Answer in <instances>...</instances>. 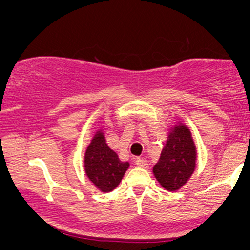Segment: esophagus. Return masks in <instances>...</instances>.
Segmentation results:
<instances>
[{
    "label": "esophagus",
    "mask_w": 250,
    "mask_h": 250,
    "mask_svg": "<svg viewBox=\"0 0 250 250\" xmlns=\"http://www.w3.org/2000/svg\"><path fill=\"white\" fill-rule=\"evenodd\" d=\"M135 163H136L137 167H140V168H145V169L148 168V163L145 159H137L136 161H135Z\"/></svg>",
    "instance_id": "1"
}]
</instances>
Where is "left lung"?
<instances>
[{
    "label": "left lung",
    "mask_w": 250,
    "mask_h": 250,
    "mask_svg": "<svg viewBox=\"0 0 250 250\" xmlns=\"http://www.w3.org/2000/svg\"><path fill=\"white\" fill-rule=\"evenodd\" d=\"M196 155L190 129L179 122L169 131L159 162L153 168L154 176L166 190H179L194 173Z\"/></svg>",
    "instance_id": "1"
}]
</instances>
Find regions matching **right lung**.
I'll list each match as a JSON object with an SVG mask.
<instances>
[{"label": "right lung", "instance_id": "add662e5", "mask_svg": "<svg viewBox=\"0 0 250 250\" xmlns=\"http://www.w3.org/2000/svg\"><path fill=\"white\" fill-rule=\"evenodd\" d=\"M129 162H122L105 143L100 129L91 139L84 153V171L88 179L102 193H110L120 185Z\"/></svg>", "mask_w": 250, "mask_h": 250}]
</instances>
